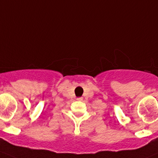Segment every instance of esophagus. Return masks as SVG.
Here are the masks:
<instances>
[{
  "label": "esophagus",
  "mask_w": 158,
  "mask_h": 158,
  "mask_svg": "<svg viewBox=\"0 0 158 158\" xmlns=\"http://www.w3.org/2000/svg\"><path fill=\"white\" fill-rule=\"evenodd\" d=\"M76 99L78 100V101H82V99H83V98L82 97H79V98H77Z\"/></svg>",
  "instance_id": "34e87169"
}]
</instances>
